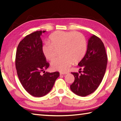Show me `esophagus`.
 <instances>
[{"mask_svg": "<svg viewBox=\"0 0 121 121\" xmlns=\"http://www.w3.org/2000/svg\"><path fill=\"white\" fill-rule=\"evenodd\" d=\"M67 73H68L67 72H60V75H65V74H67Z\"/></svg>", "mask_w": 121, "mask_h": 121, "instance_id": "obj_1", "label": "esophagus"}]
</instances>
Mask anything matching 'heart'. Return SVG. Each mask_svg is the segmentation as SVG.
Instances as JSON below:
<instances>
[{
  "label": "heart",
  "mask_w": 121,
  "mask_h": 121,
  "mask_svg": "<svg viewBox=\"0 0 121 121\" xmlns=\"http://www.w3.org/2000/svg\"><path fill=\"white\" fill-rule=\"evenodd\" d=\"M49 43L43 44L42 53L47 60L51 61L55 56V50H59L61 56L51 62L52 69L60 72H67L73 62L81 60L86 51V42L81 34L75 32L57 31L49 39Z\"/></svg>",
  "instance_id": "1"
}]
</instances>
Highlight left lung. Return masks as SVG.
Returning <instances> with one entry per match:
<instances>
[{"mask_svg":"<svg viewBox=\"0 0 121 121\" xmlns=\"http://www.w3.org/2000/svg\"><path fill=\"white\" fill-rule=\"evenodd\" d=\"M107 63V54L103 42L99 37L92 35L88 40L86 55L78 63L83 69V73L71 72L74 77V81L70 86L71 91L81 96L94 92L102 81Z\"/></svg>","mask_w":121,"mask_h":121,"instance_id":"1","label":"left lung"}]
</instances>
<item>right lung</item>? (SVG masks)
Listing matches in <instances>:
<instances>
[{"instance_id":"right-lung-1","label":"right lung","mask_w":121,"mask_h":121,"mask_svg":"<svg viewBox=\"0 0 121 121\" xmlns=\"http://www.w3.org/2000/svg\"><path fill=\"white\" fill-rule=\"evenodd\" d=\"M46 31L28 35L19 43L16 55V68L20 83L26 91L35 97L43 96L51 91L59 72H41L49 67L42 53L40 36Z\"/></svg>"}]
</instances>
